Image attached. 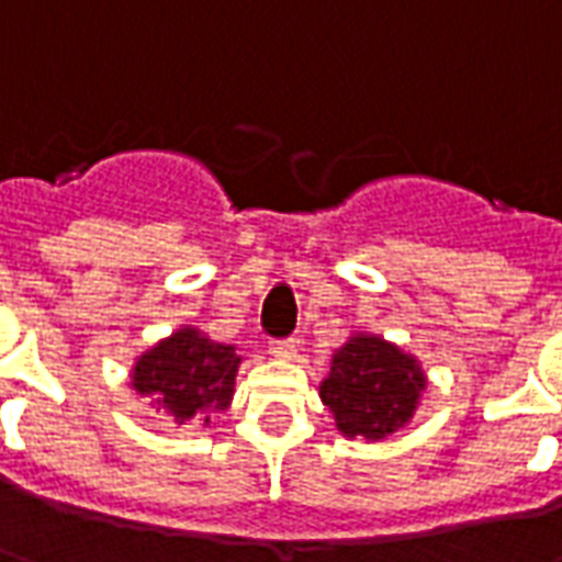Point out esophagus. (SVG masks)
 Instances as JSON below:
<instances>
[{
  "label": "esophagus",
  "instance_id": "esophagus-1",
  "mask_svg": "<svg viewBox=\"0 0 562 562\" xmlns=\"http://www.w3.org/2000/svg\"><path fill=\"white\" fill-rule=\"evenodd\" d=\"M273 358H282V361H292L294 355H297V342L294 340H273L268 349Z\"/></svg>",
  "mask_w": 562,
  "mask_h": 562
}]
</instances>
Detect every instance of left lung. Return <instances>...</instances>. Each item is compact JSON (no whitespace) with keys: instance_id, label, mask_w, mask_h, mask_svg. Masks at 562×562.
Returning <instances> with one entry per match:
<instances>
[{"instance_id":"left-lung-1","label":"left lung","mask_w":562,"mask_h":562,"mask_svg":"<svg viewBox=\"0 0 562 562\" xmlns=\"http://www.w3.org/2000/svg\"><path fill=\"white\" fill-rule=\"evenodd\" d=\"M427 389L422 361L379 334H352L330 358L318 397L346 439L379 442L413 422Z\"/></svg>"}]
</instances>
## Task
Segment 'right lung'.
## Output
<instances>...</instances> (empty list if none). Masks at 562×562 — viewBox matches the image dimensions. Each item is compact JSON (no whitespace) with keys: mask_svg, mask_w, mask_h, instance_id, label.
<instances>
[{"mask_svg":"<svg viewBox=\"0 0 562 562\" xmlns=\"http://www.w3.org/2000/svg\"><path fill=\"white\" fill-rule=\"evenodd\" d=\"M240 361L234 346L183 325L135 358L132 389L153 397V406L171 415L173 424L201 422L207 427L213 415L232 406Z\"/></svg>","mask_w":562,"mask_h":562,"instance_id":"right-lung-1","label":"right lung"}]
</instances>
